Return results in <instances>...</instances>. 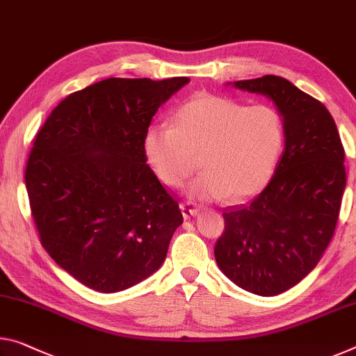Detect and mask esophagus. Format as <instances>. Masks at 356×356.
<instances>
[{
	"mask_svg": "<svg viewBox=\"0 0 356 356\" xmlns=\"http://www.w3.org/2000/svg\"><path fill=\"white\" fill-rule=\"evenodd\" d=\"M180 211H182L184 218H190V217L196 216V213L200 212V209L195 207V206H191L190 202H182V204H180Z\"/></svg>",
	"mask_w": 356,
	"mask_h": 356,
	"instance_id": "1",
	"label": "esophagus"
}]
</instances>
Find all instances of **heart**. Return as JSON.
<instances>
[{
	"mask_svg": "<svg viewBox=\"0 0 356 356\" xmlns=\"http://www.w3.org/2000/svg\"><path fill=\"white\" fill-rule=\"evenodd\" d=\"M176 127L152 123L144 150L156 177L180 187L200 158L201 174L187 188L190 198L241 201L273 176L285 145V123L270 104L245 106L217 95H196L176 112Z\"/></svg>",
	"mask_w": 356,
	"mask_h": 356,
	"instance_id": "heart-1",
	"label": "heart"
}]
</instances>
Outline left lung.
I'll use <instances>...</instances> for the list:
<instances>
[{
	"mask_svg": "<svg viewBox=\"0 0 356 356\" xmlns=\"http://www.w3.org/2000/svg\"><path fill=\"white\" fill-rule=\"evenodd\" d=\"M234 88L269 98L285 123L275 174L245 206L223 212L216 259L242 290L280 295L312 270L334 234L346 188L343 147L328 109L279 76L238 81Z\"/></svg>",
	"mask_w": 356,
	"mask_h": 356,
	"instance_id": "1",
	"label": "left lung"
}]
</instances>
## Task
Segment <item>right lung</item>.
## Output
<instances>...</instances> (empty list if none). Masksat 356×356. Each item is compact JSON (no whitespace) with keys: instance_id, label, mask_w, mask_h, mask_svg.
<instances>
[{"instance_id":"obj_1","label":"right lung","mask_w":356,"mask_h":356,"mask_svg":"<svg viewBox=\"0 0 356 356\" xmlns=\"http://www.w3.org/2000/svg\"><path fill=\"white\" fill-rule=\"evenodd\" d=\"M188 82L106 79L66 97L36 134L25 184L41 244L88 289L127 290L165 261L184 217L147 165L144 133Z\"/></svg>"}]
</instances>
